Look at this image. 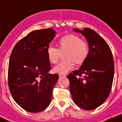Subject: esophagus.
I'll return each mask as SVG.
<instances>
[{"mask_svg":"<svg viewBox=\"0 0 122 122\" xmlns=\"http://www.w3.org/2000/svg\"><path fill=\"white\" fill-rule=\"evenodd\" d=\"M65 76H66V74H62V73H60V74H59V77H65Z\"/></svg>","mask_w":122,"mask_h":122,"instance_id":"esophagus-1","label":"esophagus"}]
</instances>
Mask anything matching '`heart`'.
Segmentation results:
<instances>
[{
  "instance_id": "heart-1",
  "label": "heart",
  "mask_w": 122,
  "mask_h": 122,
  "mask_svg": "<svg viewBox=\"0 0 122 122\" xmlns=\"http://www.w3.org/2000/svg\"><path fill=\"white\" fill-rule=\"evenodd\" d=\"M58 45L59 49L51 45L46 49V54L52 63H57L60 59L61 52L66 51L65 57L67 60L60 62L54 66L53 71L55 73H68L74 68V62L82 63L89 56V44L77 35H69L63 36L59 40Z\"/></svg>"
}]
</instances>
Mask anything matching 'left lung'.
Instances as JSON below:
<instances>
[{"label": "left lung", "mask_w": 122, "mask_h": 122, "mask_svg": "<svg viewBox=\"0 0 122 122\" xmlns=\"http://www.w3.org/2000/svg\"><path fill=\"white\" fill-rule=\"evenodd\" d=\"M73 31L86 38L89 54L80 68L67 76L70 93L79 107L93 110L104 103L111 90L114 75L112 54L106 41L92 29Z\"/></svg>", "instance_id": "8db88e82"}]
</instances>
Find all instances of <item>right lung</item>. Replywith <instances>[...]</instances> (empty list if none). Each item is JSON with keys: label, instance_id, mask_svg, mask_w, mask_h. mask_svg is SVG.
<instances>
[{"label": "right lung", "instance_id": "add662e5", "mask_svg": "<svg viewBox=\"0 0 122 122\" xmlns=\"http://www.w3.org/2000/svg\"><path fill=\"white\" fill-rule=\"evenodd\" d=\"M56 32L52 29L34 30L19 40L11 53L8 86L14 100L29 112H39L49 105L59 75L50 74L46 54Z\"/></svg>", "mask_w": 122, "mask_h": 122}]
</instances>
